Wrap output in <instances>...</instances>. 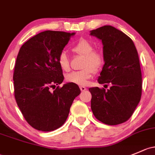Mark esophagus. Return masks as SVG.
Wrapping results in <instances>:
<instances>
[{"label":"esophagus","instance_id":"34e87169","mask_svg":"<svg viewBox=\"0 0 155 155\" xmlns=\"http://www.w3.org/2000/svg\"><path fill=\"white\" fill-rule=\"evenodd\" d=\"M79 88H80V90L82 91H84L87 90V88H86L84 86H80V87H79Z\"/></svg>","mask_w":155,"mask_h":155}]
</instances>
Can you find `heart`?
Wrapping results in <instances>:
<instances>
[{"label": "heart", "mask_w": 155, "mask_h": 155, "mask_svg": "<svg viewBox=\"0 0 155 155\" xmlns=\"http://www.w3.org/2000/svg\"><path fill=\"white\" fill-rule=\"evenodd\" d=\"M94 47L89 41L81 39L72 48V51L84 56L82 61V70L73 71L65 77L68 82L84 85L92 77L94 71H98L104 64L105 58L103 53L97 50H93ZM58 64L64 71L70 70L68 57L64 52H61L58 58Z\"/></svg>", "instance_id": "1"}]
</instances>
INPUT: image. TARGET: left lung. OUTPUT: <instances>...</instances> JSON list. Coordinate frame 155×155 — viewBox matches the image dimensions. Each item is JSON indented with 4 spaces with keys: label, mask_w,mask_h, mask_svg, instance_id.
<instances>
[{
    "label": "left lung",
    "mask_w": 155,
    "mask_h": 155,
    "mask_svg": "<svg viewBox=\"0 0 155 155\" xmlns=\"http://www.w3.org/2000/svg\"><path fill=\"white\" fill-rule=\"evenodd\" d=\"M91 35L103 45L105 64L99 84H110L106 91L90 87L91 107L97 120L109 125L121 124L133 114L142 94V73L139 56L133 41L112 26L91 31Z\"/></svg>",
    "instance_id": "8db88e82"
}]
</instances>
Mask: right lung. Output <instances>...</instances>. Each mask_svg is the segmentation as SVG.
<instances>
[{
    "label": "right lung",
    "instance_id": "obj_1",
    "mask_svg": "<svg viewBox=\"0 0 155 155\" xmlns=\"http://www.w3.org/2000/svg\"><path fill=\"white\" fill-rule=\"evenodd\" d=\"M74 35L41 32L26 41L18 54L13 74L15 98L27 123L38 131H51L61 127L81 93L73 83L51 91L64 80L58 58Z\"/></svg>",
    "mask_w": 155,
    "mask_h": 155
}]
</instances>
